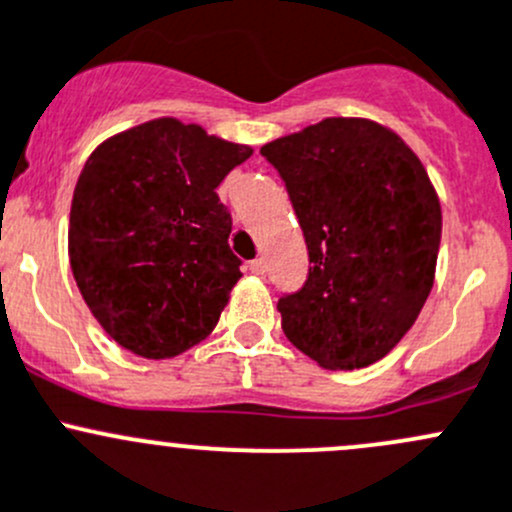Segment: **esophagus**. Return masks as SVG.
Instances as JSON below:
<instances>
[{
    "label": "esophagus",
    "instance_id": "esophagus-1",
    "mask_svg": "<svg viewBox=\"0 0 512 512\" xmlns=\"http://www.w3.org/2000/svg\"><path fill=\"white\" fill-rule=\"evenodd\" d=\"M250 272H252V275H257V277L265 275V260H252L250 262Z\"/></svg>",
    "mask_w": 512,
    "mask_h": 512
}]
</instances>
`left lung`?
I'll use <instances>...</instances> for the list:
<instances>
[{
    "label": "left lung",
    "mask_w": 512,
    "mask_h": 512,
    "mask_svg": "<svg viewBox=\"0 0 512 512\" xmlns=\"http://www.w3.org/2000/svg\"><path fill=\"white\" fill-rule=\"evenodd\" d=\"M309 252L282 332L324 369H364L414 327L436 275L441 203L421 160L369 118H324L260 148Z\"/></svg>",
    "instance_id": "8db88e82"
}]
</instances>
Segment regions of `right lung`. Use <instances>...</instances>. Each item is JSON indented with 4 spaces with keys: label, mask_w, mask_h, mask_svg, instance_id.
I'll return each instance as SVG.
<instances>
[{
    "label": "right lung",
    "mask_w": 512,
    "mask_h": 512,
    "mask_svg": "<svg viewBox=\"0 0 512 512\" xmlns=\"http://www.w3.org/2000/svg\"><path fill=\"white\" fill-rule=\"evenodd\" d=\"M250 156L195 123L156 118L86 160L71 200V272L123 349L170 359L215 329L242 277L215 188Z\"/></svg>",
    "instance_id": "1"
}]
</instances>
